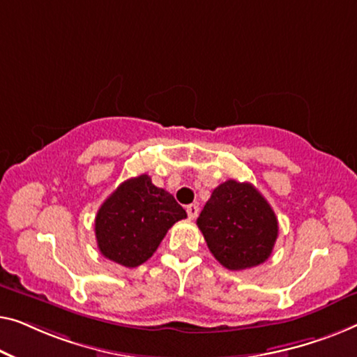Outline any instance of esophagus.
<instances>
[{
  "label": "esophagus",
  "instance_id": "1",
  "mask_svg": "<svg viewBox=\"0 0 357 357\" xmlns=\"http://www.w3.org/2000/svg\"><path fill=\"white\" fill-rule=\"evenodd\" d=\"M185 212H188L189 220L197 218V215H199V205H197V204H190V205H188V207H185Z\"/></svg>",
  "mask_w": 357,
  "mask_h": 357
}]
</instances>
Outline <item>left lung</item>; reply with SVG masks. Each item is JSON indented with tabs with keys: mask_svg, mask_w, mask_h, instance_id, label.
<instances>
[{
	"mask_svg": "<svg viewBox=\"0 0 357 357\" xmlns=\"http://www.w3.org/2000/svg\"><path fill=\"white\" fill-rule=\"evenodd\" d=\"M210 252L228 270L264 264L278 238V220L249 183L228 179L213 189L197 218Z\"/></svg>",
	"mask_w": 357,
	"mask_h": 357,
	"instance_id": "left-lung-1",
	"label": "left lung"
}]
</instances>
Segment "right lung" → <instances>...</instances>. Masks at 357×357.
<instances>
[{"instance_id": "obj_1", "label": "right lung", "mask_w": 357, "mask_h": 357, "mask_svg": "<svg viewBox=\"0 0 357 357\" xmlns=\"http://www.w3.org/2000/svg\"><path fill=\"white\" fill-rule=\"evenodd\" d=\"M188 217L165 189L152 184L149 174L130 178L98 208L95 238L102 255L134 268L152 257L174 223Z\"/></svg>"}]
</instances>
